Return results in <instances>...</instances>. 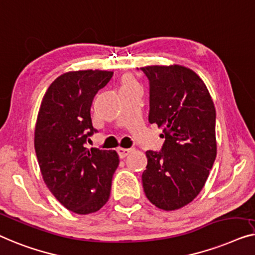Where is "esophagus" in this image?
I'll list each match as a JSON object with an SVG mask.
<instances>
[{
  "label": "esophagus",
  "mask_w": 255,
  "mask_h": 255,
  "mask_svg": "<svg viewBox=\"0 0 255 255\" xmlns=\"http://www.w3.org/2000/svg\"><path fill=\"white\" fill-rule=\"evenodd\" d=\"M118 151V155H119L120 158H126V157L130 153V149H124V148H118L117 149Z\"/></svg>",
  "instance_id": "1"
}]
</instances>
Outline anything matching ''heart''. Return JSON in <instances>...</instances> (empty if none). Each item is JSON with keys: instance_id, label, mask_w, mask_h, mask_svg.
I'll list each match as a JSON object with an SVG mask.
<instances>
[{"instance_id": "heart-1", "label": "heart", "mask_w": 255, "mask_h": 255, "mask_svg": "<svg viewBox=\"0 0 255 255\" xmlns=\"http://www.w3.org/2000/svg\"><path fill=\"white\" fill-rule=\"evenodd\" d=\"M134 84H136V83H135L134 81L131 80L130 77H126V78H125V80H124L123 88H124V87H130V85H134Z\"/></svg>"}]
</instances>
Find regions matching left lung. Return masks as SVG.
Masks as SVG:
<instances>
[{"instance_id":"1","label":"left lung","mask_w":255,"mask_h":255,"mask_svg":"<svg viewBox=\"0 0 255 255\" xmlns=\"http://www.w3.org/2000/svg\"><path fill=\"white\" fill-rule=\"evenodd\" d=\"M149 123L163 127L160 151L145 152L146 198L159 209H180L198 196L216 158V111L206 84L188 68L146 66Z\"/></svg>"}]
</instances>
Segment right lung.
Returning a JSON list of instances; mask_svg holds the SVG:
<instances>
[{"label": "right lung", "mask_w": 255, "mask_h": 255, "mask_svg": "<svg viewBox=\"0 0 255 255\" xmlns=\"http://www.w3.org/2000/svg\"><path fill=\"white\" fill-rule=\"evenodd\" d=\"M112 71L78 70L59 76L46 91L34 130V149L42 178L57 201L73 213H96L110 198L119 165L114 150L88 149L90 110L96 93Z\"/></svg>", "instance_id": "obj_1"}]
</instances>
